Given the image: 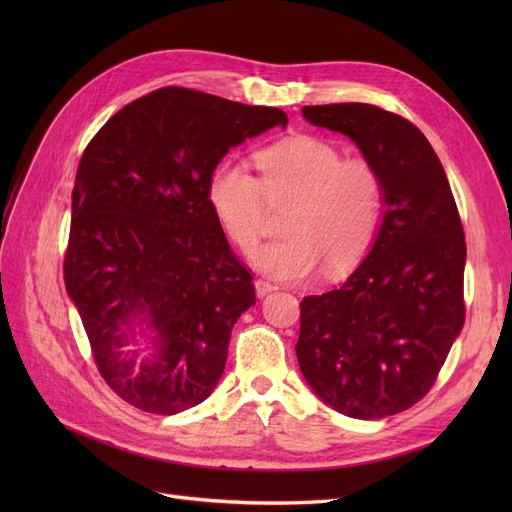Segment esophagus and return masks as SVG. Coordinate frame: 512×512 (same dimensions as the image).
Returning a JSON list of instances; mask_svg holds the SVG:
<instances>
[{"mask_svg":"<svg viewBox=\"0 0 512 512\" xmlns=\"http://www.w3.org/2000/svg\"><path fill=\"white\" fill-rule=\"evenodd\" d=\"M254 286H256V292H258V297H265V294H269V292H273V290H277L280 286H277L275 282H269V280H256L254 282Z\"/></svg>","mask_w":512,"mask_h":512,"instance_id":"1","label":"esophagus"}]
</instances>
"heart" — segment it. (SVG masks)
<instances>
[{"mask_svg":"<svg viewBox=\"0 0 512 512\" xmlns=\"http://www.w3.org/2000/svg\"><path fill=\"white\" fill-rule=\"evenodd\" d=\"M258 177L226 160L209 179V203L226 237L252 252L269 205L290 209L286 237L258 247L252 262L280 280H303L322 265L331 275L359 265L384 211V179L374 162L344 158L322 136L294 134L256 153Z\"/></svg>","mask_w":512,"mask_h":512,"instance_id":"b5f03b06","label":"heart"}]
</instances>
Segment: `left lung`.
I'll return each mask as SVG.
<instances>
[{
	"label": "left lung",
	"instance_id": "obj_1",
	"mask_svg": "<svg viewBox=\"0 0 512 512\" xmlns=\"http://www.w3.org/2000/svg\"><path fill=\"white\" fill-rule=\"evenodd\" d=\"M301 113L352 138L384 179L374 247L344 286L301 301L294 346L322 401L374 421L429 393L463 329L466 237L444 168L412 121L361 102Z\"/></svg>",
	"mask_w": 512,
	"mask_h": 512
}]
</instances>
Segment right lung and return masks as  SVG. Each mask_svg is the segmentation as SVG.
<instances>
[{
    "label": "right lung",
    "instance_id": "right-lung-1",
    "mask_svg": "<svg viewBox=\"0 0 512 512\" xmlns=\"http://www.w3.org/2000/svg\"><path fill=\"white\" fill-rule=\"evenodd\" d=\"M286 123L280 108L162 87L85 147L64 282L100 376L130 406L177 414L222 378L230 331L256 292L211 209L209 179L230 147ZM143 323L159 352L134 370L122 346Z\"/></svg>",
    "mask_w": 512,
    "mask_h": 512
}]
</instances>
